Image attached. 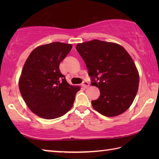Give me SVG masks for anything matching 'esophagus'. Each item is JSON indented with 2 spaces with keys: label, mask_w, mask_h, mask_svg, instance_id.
Returning <instances> with one entry per match:
<instances>
[{
  "label": "esophagus",
  "mask_w": 159,
  "mask_h": 159,
  "mask_svg": "<svg viewBox=\"0 0 159 159\" xmlns=\"http://www.w3.org/2000/svg\"><path fill=\"white\" fill-rule=\"evenodd\" d=\"M82 86L84 87V88L86 89V88H87V87H88L89 86V84L88 82L83 81V83H82Z\"/></svg>",
  "instance_id": "esophagus-1"
}]
</instances>
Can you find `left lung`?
<instances>
[{"instance_id":"obj_1","label":"left lung","mask_w":159,"mask_h":159,"mask_svg":"<svg viewBox=\"0 0 159 159\" xmlns=\"http://www.w3.org/2000/svg\"><path fill=\"white\" fill-rule=\"evenodd\" d=\"M76 50L85 61L92 85L100 96L93 109L107 117L126 111L137 93L139 76L133 59L122 46L94 39L79 43Z\"/></svg>"}]
</instances>
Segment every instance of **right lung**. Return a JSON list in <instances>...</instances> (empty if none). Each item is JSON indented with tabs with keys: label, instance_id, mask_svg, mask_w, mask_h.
<instances>
[{
	"label": "right lung",
	"instance_id": "1",
	"mask_svg": "<svg viewBox=\"0 0 159 159\" xmlns=\"http://www.w3.org/2000/svg\"><path fill=\"white\" fill-rule=\"evenodd\" d=\"M72 44L52 42L31 52L19 80L22 98L32 112L47 120L65 115L72 107L80 88L71 86L61 73L59 64Z\"/></svg>",
	"mask_w": 159,
	"mask_h": 159
}]
</instances>
